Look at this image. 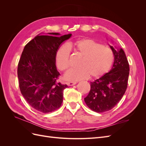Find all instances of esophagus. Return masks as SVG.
Returning <instances> with one entry per match:
<instances>
[{"label":"esophagus","mask_w":146,"mask_h":146,"mask_svg":"<svg viewBox=\"0 0 146 146\" xmlns=\"http://www.w3.org/2000/svg\"><path fill=\"white\" fill-rule=\"evenodd\" d=\"M76 83H77L76 82H67V85L68 86H73L74 85H76Z\"/></svg>","instance_id":"34e87169"}]
</instances>
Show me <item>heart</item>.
I'll return each instance as SVG.
<instances>
[{
    "instance_id": "heart-1",
    "label": "heart",
    "mask_w": 146,
    "mask_h": 146,
    "mask_svg": "<svg viewBox=\"0 0 146 146\" xmlns=\"http://www.w3.org/2000/svg\"><path fill=\"white\" fill-rule=\"evenodd\" d=\"M81 58L78 61V68H71L64 75L66 80L76 81L90 76L98 78L107 73L113 64L114 56L109 47L100 44L92 39H81L69 42L67 46H61L55 55V63L60 70H66L70 65V50Z\"/></svg>"
}]
</instances>
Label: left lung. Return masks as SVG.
<instances>
[{"label":"left lung","instance_id":"1","mask_svg":"<svg viewBox=\"0 0 146 146\" xmlns=\"http://www.w3.org/2000/svg\"><path fill=\"white\" fill-rule=\"evenodd\" d=\"M114 56L113 68L104 76L91 82V90L85 98L92 111L103 113L113 108L126 91L130 67L124 52L110 46Z\"/></svg>","mask_w":146,"mask_h":146}]
</instances>
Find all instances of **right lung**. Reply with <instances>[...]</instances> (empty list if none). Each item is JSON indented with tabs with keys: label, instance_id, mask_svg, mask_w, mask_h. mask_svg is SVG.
Segmentation results:
<instances>
[{
	"label": "right lung",
	"instance_id": "1",
	"mask_svg": "<svg viewBox=\"0 0 146 146\" xmlns=\"http://www.w3.org/2000/svg\"><path fill=\"white\" fill-rule=\"evenodd\" d=\"M37 35L25 45L17 66L21 94L37 111L50 113L63 102V91L68 87L57 82L60 73L55 64V55L60 45L71 34L60 37Z\"/></svg>",
	"mask_w": 146,
	"mask_h": 146
}]
</instances>
